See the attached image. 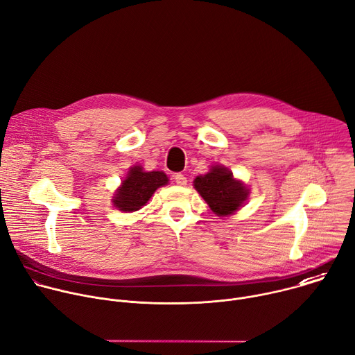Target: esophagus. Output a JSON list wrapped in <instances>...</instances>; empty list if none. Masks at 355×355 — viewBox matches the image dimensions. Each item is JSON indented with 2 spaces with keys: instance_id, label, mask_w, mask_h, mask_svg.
Masks as SVG:
<instances>
[{
  "instance_id": "1",
  "label": "esophagus",
  "mask_w": 355,
  "mask_h": 355,
  "mask_svg": "<svg viewBox=\"0 0 355 355\" xmlns=\"http://www.w3.org/2000/svg\"><path fill=\"white\" fill-rule=\"evenodd\" d=\"M174 180H175L177 185H181V187L187 185V182H188V180H187V177H185L184 174H175V175H174Z\"/></svg>"
}]
</instances>
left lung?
Segmentation results:
<instances>
[{
    "label": "left lung",
    "instance_id": "1",
    "mask_svg": "<svg viewBox=\"0 0 355 355\" xmlns=\"http://www.w3.org/2000/svg\"><path fill=\"white\" fill-rule=\"evenodd\" d=\"M193 188L218 216H230L247 200L250 189L225 166H212L205 175L193 180Z\"/></svg>",
    "mask_w": 355,
    "mask_h": 355
}]
</instances>
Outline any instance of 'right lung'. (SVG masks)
Segmentation results:
<instances>
[{
  "label": "right lung",
  "instance_id": "right-lung-1",
  "mask_svg": "<svg viewBox=\"0 0 355 355\" xmlns=\"http://www.w3.org/2000/svg\"><path fill=\"white\" fill-rule=\"evenodd\" d=\"M167 184L168 177L163 171H144L141 166H133L114 195V207L122 212L139 211L157 188Z\"/></svg>",
  "mask_w": 355,
  "mask_h": 355
}]
</instances>
